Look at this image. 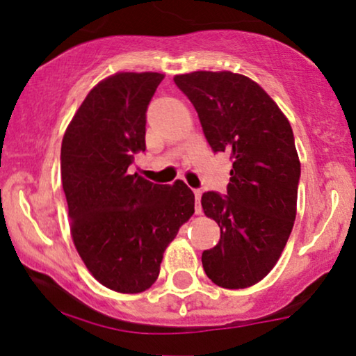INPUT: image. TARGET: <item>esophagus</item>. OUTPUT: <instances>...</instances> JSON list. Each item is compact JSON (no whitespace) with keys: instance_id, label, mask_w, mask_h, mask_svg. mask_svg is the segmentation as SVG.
Wrapping results in <instances>:
<instances>
[{"instance_id":"esophagus-1","label":"esophagus","mask_w":356,"mask_h":356,"mask_svg":"<svg viewBox=\"0 0 356 356\" xmlns=\"http://www.w3.org/2000/svg\"><path fill=\"white\" fill-rule=\"evenodd\" d=\"M193 195H195V203H197V207H195V211L197 213H202V207H200V200H202V191H193Z\"/></svg>"}]
</instances>
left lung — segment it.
I'll return each mask as SVG.
<instances>
[{
	"mask_svg": "<svg viewBox=\"0 0 356 356\" xmlns=\"http://www.w3.org/2000/svg\"><path fill=\"white\" fill-rule=\"evenodd\" d=\"M174 83L191 99L213 151L233 159L227 195H202L220 243L203 250L207 277L221 288L259 283L278 262L296 218L301 163L290 122L257 83L231 71H192Z\"/></svg>",
	"mask_w": 356,
	"mask_h": 356,
	"instance_id": "1",
	"label": "left lung"
}]
</instances>
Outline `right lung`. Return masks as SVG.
Wrapping results in <instances>:
<instances>
[{
  "mask_svg": "<svg viewBox=\"0 0 356 356\" xmlns=\"http://www.w3.org/2000/svg\"><path fill=\"white\" fill-rule=\"evenodd\" d=\"M164 74L120 71L99 81L61 141V182L74 248L108 290L135 295L158 280L161 260L191 220L193 192L130 174L146 149V108Z\"/></svg>",
  "mask_w": 356,
  "mask_h": 356,
  "instance_id": "obj_1",
  "label": "right lung"
}]
</instances>
